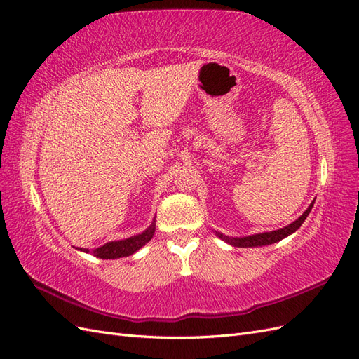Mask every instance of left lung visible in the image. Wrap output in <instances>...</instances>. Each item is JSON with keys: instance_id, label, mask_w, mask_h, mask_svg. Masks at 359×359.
<instances>
[{"instance_id": "1", "label": "left lung", "mask_w": 359, "mask_h": 359, "mask_svg": "<svg viewBox=\"0 0 359 359\" xmlns=\"http://www.w3.org/2000/svg\"><path fill=\"white\" fill-rule=\"evenodd\" d=\"M314 205V201L310 203L309 208L302 212L301 217H298V219L295 222H292L290 224L281 227V229H277V231H271V232H262V233H255V235H248V236H240V238H235V236H227V235H223L222 232H215V235L220 238V240H223L224 243L231 244L233 247H264V245H269V244H274V243H278L283 240V238L292 235L293 232H297L301 224L304 223V220L307 219L311 208Z\"/></svg>"}]
</instances>
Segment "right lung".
Instances as JSON below:
<instances>
[{"label":"right lung","mask_w":359,"mask_h":359,"mask_svg":"<svg viewBox=\"0 0 359 359\" xmlns=\"http://www.w3.org/2000/svg\"><path fill=\"white\" fill-rule=\"evenodd\" d=\"M156 232V220L149 224L148 229H145L142 233L133 235L130 238H126V240H119V241H111L106 243L104 245L88 250V248H78L83 253H91L100 259H119V257H126L136 253L139 248H142L148 241H151Z\"/></svg>","instance_id":"add662e5"}]
</instances>
